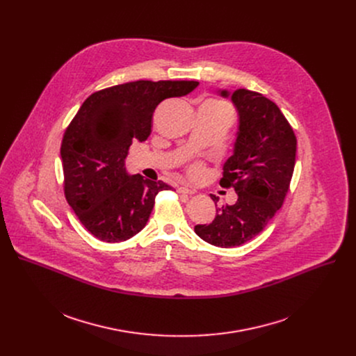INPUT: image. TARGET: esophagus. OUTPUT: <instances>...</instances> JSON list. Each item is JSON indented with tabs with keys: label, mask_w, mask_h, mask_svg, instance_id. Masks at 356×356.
Listing matches in <instances>:
<instances>
[{
	"label": "esophagus",
	"mask_w": 356,
	"mask_h": 356,
	"mask_svg": "<svg viewBox=\"0 0 356 356\" xmlns=\"http://www.w3.org/2000/svg\"><path fill=\"white\" fill-rule=\"evenodd\" d=\"M177 191H179V193H181V194H194V193H195V190L188 188V187H186V186L179 187V190H177Z\"/></svg>",
	"instance_id": "1"
}]
</instances>
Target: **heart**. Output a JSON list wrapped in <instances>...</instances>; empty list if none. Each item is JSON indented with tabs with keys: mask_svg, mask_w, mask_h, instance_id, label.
Returning a JSON list of instances; mask_svg holds the SVG:
<instances>
[{
	"mask_svg": "<svg viewBox=\"0 0 356 356\" xmlns=\"http://www.w3.org/2000/svg\"><path fill=\"white\" fill-rule=\"evenodd\" d=\"M202 172H204V168H202L200 163H194L190 166V175L193 177H200L202 175Z\"/></svg>",
	"mask_w": 356,
	"mask_h": 356,
	"instance_id": "1",
	"label": "heart"
}]
</instances>
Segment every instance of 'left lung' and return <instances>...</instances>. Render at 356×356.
<instances>
[{"label":"left lung","mask_w":356,"mask_h":356,"mask_svg":"<svg viewBox=\"0 0 356 356\" xmlns=\"http://www.w3.org/2000/svg\"><path fill=\"white\" fill-rule=\"evenodd\" d=\"M228 97L227 90H221ZM239 115L234 154L224 163L220 184L232 187L234 206L217 207L213 222L195 234L214 246L234 248L255 238L282 207L296 163L297 139L280 108L261 92L238 88L231 94Z\"/></svg>","instance_id":"obj_1"}]
</instances>
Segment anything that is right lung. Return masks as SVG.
<instances>
[{
    "mask_svg": "<svg viewBox=\"0 0 356 356\" xmlns=\"http://www.w3.org/2000/svg\"><path fill=\"white\" fill-rule=\"evenodd\" d=\"M198 81L138 80L92 92L65 131L60 156L65 195L80 222L97 239L121 242L147 222L159 191L172 187L129 176L132 142L152 132V118L166 98L193 91Z\"/></svg>",
    "mask_w": 356,
    "mask_h": 356,
    "instance_id": "1",
    "label": "right lung"
}]
</instances>
